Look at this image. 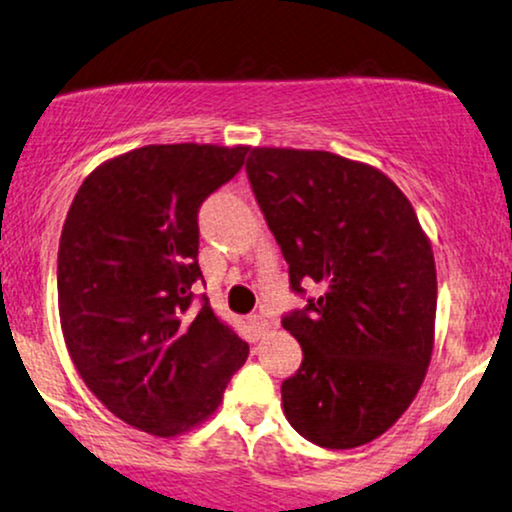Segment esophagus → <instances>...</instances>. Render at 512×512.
Wrapping results in <instances>:
<instances>
[{
	"mask_svg": "<svg viewBox=\"0 0 512 512\" xmlns=\"http://www.w3.org/2000/svg\"><path fill=\"white\" fill-rule=\"evenodd\" d=\"M250 327H252V330H255L257 337H262V334L269 330V322L264 320L262 315H252V317H250Z\"/></svg>",
	"mask_w": 512,
	"mask_h": 512,
	"instance_id": "34e87169",
	"label": "esophagus"
}]
</instances>
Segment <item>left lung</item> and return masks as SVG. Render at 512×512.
<instances>
[{
  "instance_id": "8db88e82",
  "label": "left lung",
  "mask_w": 512,
  "mask_h": 512,
  "mask_svg": "<svg viewBox=\"0 0 512 512\" xmlns=\"http://www.w3.org/2000/svg\"><path fill=\"white\" fill-rule=\"evenodd\" d=\"M245 170L291 289H325L281 317L303 349L281 385L286 419L320 448L366 445L407 411L431 363V243L402 190L366 163L257 146Z\"/></svg>"
}]
</instances>
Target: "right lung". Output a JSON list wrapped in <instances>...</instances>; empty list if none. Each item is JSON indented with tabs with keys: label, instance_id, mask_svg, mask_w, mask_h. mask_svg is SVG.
Segmentation results:
<instances>
[{
	"label": "right lung",
	"instance_id": "add662e5",
	"mask_svg": "<svg viewBox=\"0 0 512 512\" xmlns=\"http://www.w3.org/2000/svg\"><path fill=\"white\" fill-rule=\"evenodd\" d=\"M248 146L149 144L84 180L57 252L64 342L81 380L125 424L173 438L202 424L250 346L195 305L197 211Z\"/></svg>",
	"mask_w": 512,
	"mask_h": 512
}]
</instances>
